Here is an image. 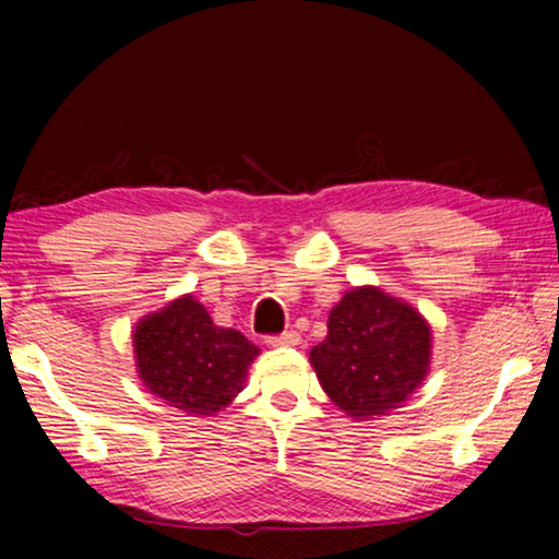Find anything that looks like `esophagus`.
<instances>
[{
    "label": "esophagus",
    "instance_id": "34e87169",
    "mask_svg": "<svg viewBox=\"0 0 559 559\" xmlns=\"http://www.w3.org/2000/svg\"><path fill=\"white\" fill-rule=\"evenodd\" d=\"M266 343H270V346H297V343H300V333L285 331L280 335H266Z\"/></svg>",
    "mask_w": 559,
    "mask_h": 559
}]
</instances>
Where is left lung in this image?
<instances>
[{
  "label": "left lung",
  "instance_id": "left-lung-1",
  "mask_svg": "<svg viewBox=\"0 0 559 559\" xmlns=\"http://www.w3.org/2000/svg\"><path fill=\"white\" fill-rule=\"evenodd\" d=\"M430 343V325L407 302L358 287L331 310L310 364L325 394L350 417L386 415L423 384Z\"/></svg>",
  "mask_w": 559,
  "mask_h": 559
}]
</instances>
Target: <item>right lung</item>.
I'll return each mask as SVG.
<instances>
[{
  "label": "right lung",
  "instance_id": "right-lung-1",
  "mask_svg": "<svg viewBox=\"0 0 559 559\" xmlns=\"http://www.w3.org/2000/svg\"><path fill=\"white\" fill-rule=\"evenodd\" d=\"M140 377L170 407L211 415L231 402L259 348L239 331L218 328L193 297L147 316L134 331Z\"/></svg>",
  "mask_w": 559,
  "mask_h": 559
}]
</instances>
